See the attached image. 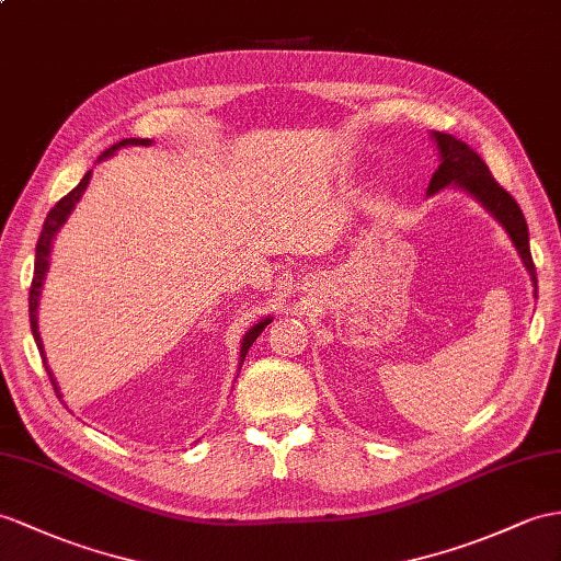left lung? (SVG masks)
<instances>
[{"mask_svg": "<svg viewBox=\"0 0 561 561\" xmlns=\"http://www.w3.org/2000/svg\"><path fill=\"white\" fill-rule=\"evenodd\" d=\"M433 138L440 149V167L431 178L428 193H438V190L447 185L469 190V193L481 202L490 214L500 218V224L504 228H507L512 242L516 244V250L522 254L524 264L530 273L533 285H536V266H533V256L528 248V226L522 207H518L516 199L495 181L493 173L485 167V161L478 157L467 142H461L447 133H433Z\"/></svg>", "mask_w": 561, "mask_h": 561, "instance_id": "left-lung-1", "label": "left lung"}]
</instances>
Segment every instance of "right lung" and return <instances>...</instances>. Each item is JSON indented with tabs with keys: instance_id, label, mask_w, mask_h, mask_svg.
Returning <instances> with one entry per match:
<instances>
[{
	"instance_id": "add662e5",
	"label": "right lung",
	"mask_w": 561,
	"mask_h": 561,
	"mask_svg": "<svg viewBox=\"0 0 561 561\" xmlns=\"http://www.w3.org/2000/svg\"><path fill=\"white\" fill-rule=\"evenodd\" d=\"M126 145H142V147H147V145H152V140H138V138H130V140H121L118 145H114L112 149H106L104 152V157L106 154H112V152H116L118 147H126ZM90 173L92 171H88L85 175H83V181H80L71 193H68L66 197H61L57 204H54V207L49 209V214H47V218H45V226H43V233H39V240H37V250H35V271H33V283H31V297H28V309H31V328H33V337H35V345H37V350H39V357H43V364H47V359H45V352H43V340H39V333H37V299H39V288H43V280H45V273H47V266H49V250H51V238L57 236V230L64 226V221L68 218V214L73 211V207H76V202L83 197V193H85V187H88V183H90ZM271 323V319H264V321H259L256 325H252L248 333H244V337H242V350H240V362H244V357H248V352H250V347H252V343L254 340L262 335V331L264 328ZM47 368V374H49V380H51V386H54V390H57V394H59V388H57V383H54V376H51V371H49V366H45Z\"/></svg>"
}]
</instances>
